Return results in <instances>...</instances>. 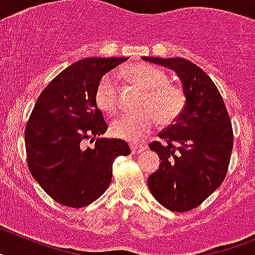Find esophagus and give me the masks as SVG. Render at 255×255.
Wrapping results in <instances>:
<instances>
[{"label":"esophagus","mask_w":255,"mask_h":255,"mask_svg":"<svg viewBox=\"0 0 255 255\" xmlns=\"http://www.w3.org/2000/svg\"><path fill=\"white\" fill-rule=\"evenodd\" d=\"M130 148H131V153L136 155V153H140L146 150V146H143V144H131Z\"/></svg>","instance_id":"1"}]
</instances>
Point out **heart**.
Listing matches in <instances>:
<instances>
[{"label": "heart", "mask_w": 255, "mask_h": 255, "mask_svg": "<svg viewBox=\"0 0 255 255\" xmlns=\"http://www.w3.org/2000/svg\"><path fill=\"white\" fill-rule=\"evenodd\" d=\"M126 77L131 83L146 90L139 105L143 111L115 120L111 125V131L120 139L138 143L155 129L159 120L163 124H169L177 119L184 108L185 98L181 88L168 85L165 74L156 67L134 65L126 70ZM95 100L104 113H116L119 96L115 75L105 74L100 79L95 92Z\"/></svg>", "instance_id": "obj_1"}]
</instances>
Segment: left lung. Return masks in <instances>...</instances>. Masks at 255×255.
Wrapping results in <instances>:
<instances>
[{"mask_svg": "<svg viewBox=\"0 0 255 255\" xmlns=\"http://www.w3.org/2000/svg\"><path fill=\"white\" fill-rule=\"evenodd\" d=\"M178 75L184 108L159 134L150 148L160 165L147 178L160 205L174 212L193 210L222 185L233 147L232 124L215 83L201 67L185 58L142 57Z\"/></svg>", "mask_w": 255, "mask_h": 255, "instance_id": "1", "label": "left lung"}]
</instances>
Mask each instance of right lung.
I'll use <instances>...</instances> for the list:
<instances>
[{"label":"right lung","instance_id":"1","mask_svg":"<svg viewBox=\"0 0 255 255\" xmlns=\"http://www.w3.org/2000/svg\"><path fill=\"white\" fill-rule=\"evenodd\" d=\"M128 57H90L74 62L50 82L37 98L24 131L27 163L32 177L50 198L67 207H85L108 189L112 165L126 156L125 140L98 138L108 125L95 92L103 75Z\"/></svg>","mask_w":255,"mask_h":255}]
</instances>
